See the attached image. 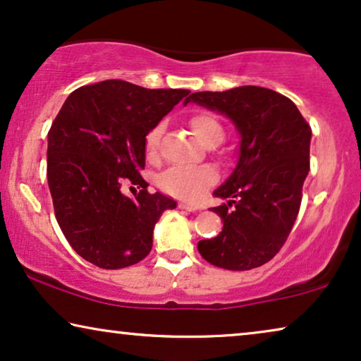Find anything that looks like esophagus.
<instances>
[{
    "label": "esophagus",
    "instance_id": "esophagus-1",
    "mask_svg": "<svg viewBox=\"0 0 361 361\" xmlns=\"http://www.w3.org/2000/svg\"><path fill=\"white\" fill-rule=\"evenodd\" d=\"M179 207H180V209L187 210V212H195V210H197V207H195V205H192V204H184V202H182V204H179Z\"/></svg>",
    "mask_w": 361,
    "mask_h": 361
}]
</instances>
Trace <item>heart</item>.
Listing matches in <instances>:
<instances>
[{
  "instance_id": "b5f03b06",
  "label": "heart",
  "mask_w": 361,
  "mask_h": 361,
  "mask_svg": "<svg viewBox=\"0 0 361 361\" xmlns=\"http://www.w3.org/2000/svg\"><path fill=\"white\" fill-rule=\"evenodd\" d=\"M190 128L197 140L205 146L219 145L225 136V128L219 116L210 111H200L192 115ZM164 125L152 126L145 137V152L147 159L159 156L161 137ZM216 182V172L212 166H172L157 177V185L162 192L182 200H197L205 189Z\"/></svg>"
}]
</instances>
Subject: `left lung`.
Segmentation results:
<instances>
[{"instance_id":"left-lung-1","label":"left lung","mask_w":361,"mask_h":361,"mask_svg":"<svg viewBox=\"0 0 361 361\" xmlns=\"http://www.w3.org/2000/svg\"><path fill=\"white\" fill-rule=\"evenodd\" d=\"M189 102L225 113L241 135L238 164L214 192L228 200L212 209L224 230L199 241V253L230 271L263 266L279 253L298 219L312 130L288 97L269 88L195 92Z\"/></svg>"}]
</instances>
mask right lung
I'll use <instances>...</instances> for the list:
<instances>
[{
    "label": "right lung",
    "mask_w": 361,
    "mask_h": 361,
    "mask_svg": "<svg viewBox=\"0 0 361 361\" xmlns=\"http://www.w3.org/2000/svg\"><path fill=\"white\" fill-rule=\"evenodd\" d=\"M189 93L105 80L62 105L47 135V182L62 233L88 263L120 269L149 255L156 221L176 200L147 192L145 137ZM126 178L142 189L135 197L121 192Z\"/></svg>",
    "instance_id": "1"
}]
</instances>
